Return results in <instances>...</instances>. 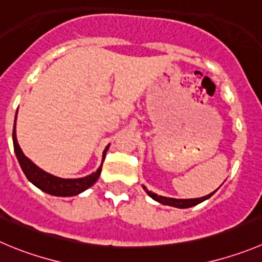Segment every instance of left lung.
<instances>
[{
	"instance_id": "8db88e82",
	"label": "left lung",
	"mask_w": 262,
	"mask_h": 262,
	"mask_svg": "<svg viewBox=\"0 0 262 262\" xmlns=\"http://www.w3.org/2000/svg\"><path fill=\"white\" fill-rule=\"evenodd\" d=\"M143 190H145L146 192H147V195L150 198H152L154 200H156V202L161 203V204L164 205H170V207H176V208H190V207H194V205H198L199 203L204 202V200L209 199V198L212 196V195L214 194V192L217 191H213L211 192V194L205 195V196H202V198H195V199H176V198H167V196H161V195H158L155 194V192L152 191H148L147 189H146L145 186H143Z\"/></svg>"
}]
</instances>
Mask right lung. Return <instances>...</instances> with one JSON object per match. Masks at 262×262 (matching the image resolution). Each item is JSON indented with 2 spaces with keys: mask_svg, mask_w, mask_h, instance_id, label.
Here are the masks:
<instances>
[{
  "mask_svg": "<svg viewBox=\"0 0 262 262\" xmlns=\"http://www.w3.org/2000/svg\"><path fill=\"white\" fill-rule=\"evenodd\" d=\"M16 115H18V111H16L15 114V123H14L13 129L14 151H15L16 159H18L19 164H20L21 170H23V173L26 174V177L28 178L29 182L33 183L36 187L42 190L46 194L54 195V196H75V195L81 194V192H84L85 190H88L90 186L94 185L95 181L99 178V174H101L102 172V165H103L104 158H106V152L107 150H108L110 145H107L103 151L101 167L98 168L95 172H93L92 174L81 178L57 177V176L50 174V173L45 172V170H42L41 168H38L31 159H28L23 154V151H21L20 146H19L18 143V139H16Z\"/></svg>",
  "mask_w": 262,
  "mask_h": 262,
  "instance_id": "obj_1",
  "label": "right lung"
}]
</instances>
